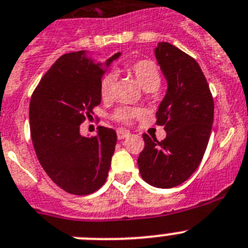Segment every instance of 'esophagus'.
<instances>
[{
    "instance_id": "obj_1",
    "label": "esophagus",
    "mask_w": 248,
    "mask_h": 248,
    "mask_svg": "<svg viewBox=\"0 0 248 248\" xmlns=\"http://www.w3.org/2000/svg\"><path fill=\"white\" fill-rule=\"evenodd\" d=\"M129 135H130V133H129L128 130H123V129H119V130L117 131V137L119 140L125 139V138H128Z\"/></svg>"
}]
</instances>
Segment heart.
<instances>
[{
    "mask_svg": "<svg viewBox=\"0 0 248 248\" xmlns=\"http://www.w3.org/2000/svg\"><path fill=\"white\" fill-rule=\"evenodd\" d=\"M126 72L134 77L137 82L144 91H155L161 83V76L156 63L150 59H139L133 63H129L125 67ZM114 84H115V74L107 73L102 77L99 82V94L103 102H110L114 97ZM141 115L139 108L122 107L114 111L113 118L118 123L129 125L133 120Z\"/></svg>",
    "mask_w": 248,
    "mask_h": 248,
    "instance_id": "heart-1",
    "label": "heart"
}]
</instances>
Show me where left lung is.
Instances as JSON below:
<instances>
[{"mask_svg": "<svg viewBox=\"0 0 248 248\" xmlns=\"http://www.w3.org/2000/svg\"><path fill=\"white\" fill-rule=\"evenodd\" d=\"M168 80V92L156 111V125L164 126L161 141L143 134L138 166L143 180L155 187L170 189L194 174L205 154L212 122L214 99L200 65L168 42L155 49Z\"/></svg>", "mask_w": 248, "mask_h": 248, "instance_id": "8db88e82", "label": "left lung"}]
</instances>
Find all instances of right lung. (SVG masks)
<instances>
[{"label": "right lung", "mask_w": 248, "mask_h": 248, "mask_svg": "<svg viewBox=\"0 0 248 248\" xmlns=\"http://www.w3.org/2000/svg\"><path fill=\"white\" fill-rule=\"evenodd\" d=\"M119 56L114 54L107 65ZM103 73L83 52L63 54L31 98V138L39 163L56 185L78 196L104 185L117 144V133L110 128L99 126L92 138L79 133L80 124L92 119L100 104Z\"/></svg>", "instance_id": "obj_1"}]
</instances>
